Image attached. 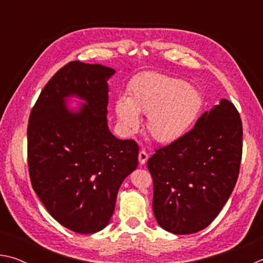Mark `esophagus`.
Instances as JSON below:
<instances>
[{"mask_svg":"<svg viewBox=\"0 0 263 263\" xmlns=\"http://www.w3.org/2000/svg\"><path fill=\"white\" fill-rule=\"evenodd\" d=\"M138 159H139V162L140 164H145L146 161L148 160V154L145 152L144 149H141L139 152V155H138Z\"/></svg>","mask_w":263,"mask_h":263,"instance_id":"obj_1","label":"esophagus"}]
</instances>
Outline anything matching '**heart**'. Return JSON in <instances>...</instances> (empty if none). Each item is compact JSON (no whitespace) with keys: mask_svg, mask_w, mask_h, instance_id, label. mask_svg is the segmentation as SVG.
Segmentation results:
<instances>
[{"mask_svg":"<svg viewBox=\"0 0 263 263\" xmlns=\"http://www.w3.org/2000/svg\"><path fill=\"white\" fill-rule=\"evenodd\" d=\"M203 105L202 92L188 82L148 73L131 83L128 99L118 97L115 102V114L126 133L139 130V114L148 115L147 128L151 137L158 142L171 144L191 130Z\"/></svg>","mask_w":263,"mask_h":263,"instance_id":"heart-1","label":"heart"}]
</instances>
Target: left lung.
<instances>
[{
	"mask_svg": "<svg viewBox=\"0 0 263 263\" xmlns=\"http://www.w3.org/2000/svg\"><path fill=\"white\" fill-rule=\"evenodd\" d=\"M241 154L240 115L222 99L184 137L148 159L158 224L174 234L196 233L210 225L237 183Z\"/></svg>",
	"mask_w": 263,
	"mask_h": 263,
	"instance_id": "8db88e82",
	"label": "left lung"
}]
</instances>
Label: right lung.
Instances as JSON below:
<instances>
[{
	"label": "right lung",
	"mask_w": 263,
	"mask_h": 263,
	"mask_svg": "<svg viewBox=\"0 0 263 263\" xmlns=\"http://www.w3.org/2000/svg\"><path fill=\"white\" fill-rule=\"evenodd\" d=\"M116 70L72 61L53 75L31 110L28 163L34 193L54 219L77 233L109 224L123 181L138 166L139 147L108 127V80ZM85 101L78 110L65 103Z\"/></svg>",
	"instance_id": "obj_1"
}]
</instances>
